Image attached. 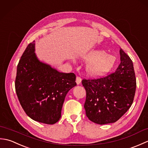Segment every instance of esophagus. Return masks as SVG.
<instances>
[{
	"mask_svg": "<svg viewBox=\"0 0 148 148\" xmlns=\"http://www.w3.org/2000/svg\"><path fill=\"white\" fill-rule=\"evenodd\" d=\"M81 81H82V79H81V78L80 77H79V76H77L76 77V83L77 84H81Z\"/></svg>",
	"mask_w": 148,
	"mask_h": 148,
	"instance_id": "34e87169",
	"label": "esophagus"
}]
</instances>
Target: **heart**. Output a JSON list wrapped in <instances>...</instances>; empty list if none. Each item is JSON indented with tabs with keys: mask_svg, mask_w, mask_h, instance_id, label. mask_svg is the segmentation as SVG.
<instances>
[{
	"mask_svg": "<svg viewBox=\"0 0 148 148\" xmlns=\"http://www.w3.org/2000/svg\"><path fill=\"white\" fill-rule=\"evenodd\" d=\"M83 60L88 62L86 65V73L90 76H101L108 73L114 67L116 58L107 54L102 49L90 51L83 56Z\"/></svg>",
	"mask_w": 148,
	"mask_h": 148,
	"instance_id": "heart-1",
	"label": "heart"
}]
</instances>
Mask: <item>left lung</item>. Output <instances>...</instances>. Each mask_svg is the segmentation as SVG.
Returning <instances> with one entry per match:
<instances>
[{
    "mask_svg": "<svg viewBox=\"0 0 148 148\" xmlns=\"http://www.w3.org/2000/svg\"><path fill=\"white\" fill-rule=\"evenodd\" d=\"M120 64L114 73L97 79H83L86 92L84 108L90 121L99 125L114 123L132 104L136 89L133 62L120 48Z\"/></svg>",
    "mask_w": 148,
    "mask_h": 148,
    "instance_id": "1",
    "label": "left lung"
}]
</instances>
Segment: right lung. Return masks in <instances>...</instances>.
<instances>
[{
	"instance_id": "right-lung-1",
	"label": "right lung",
	"mask_w": 148,
	"mask_h": 148,
	"mask_svg": "<svg viewBox=\"0 0 148 148\" xmlns=\"http://www.w3.org/2000/svg\"><path fill=\"white\" fill-rule=\"evenodd\" d=\"M35 41L30 43L17 66L15 89L26 114L33 120L52 125L61 118L69 91L76 86V75L63 73L39 60Z\"/></svg>"
}]
</instances>
